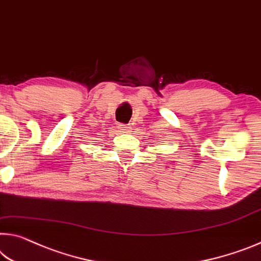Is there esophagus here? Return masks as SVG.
Instances as JSON below:
<instances>
[{
  "label": "esophagus",
  "instance_id": "esophagus-1",
  "mask_svg": "<svg viewBox=\"0 0 261 261\" xmlns=\"http://www.w3.org/2000/svg\"><path fill=\"white\" fill-rule=\"evenodd\" d=\"M118 128L119 130L121 132V133H129L132 128L128 126V125H123V123H120V125H118Z\"/></svg>",
  "mask_w": 261,
  "mask_h": 261
}]
</instances>
